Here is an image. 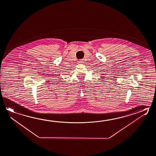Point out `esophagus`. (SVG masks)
Instances as JSON below:
<instances>
[{"label": "esophagus", "instance_id": "esophagus-1", "mask_svg": "<svg viewBox=\"0 0 156 156\" xmlns=\"http://www.w3.org/2000/svg\"><path fill=\"white\" fill-rule=\"evenodd\" d=\"M78 63H83V60H80V61H78Z\"/></svg>", "mask_w": 156, "mask_h": 156}]
</instances>
